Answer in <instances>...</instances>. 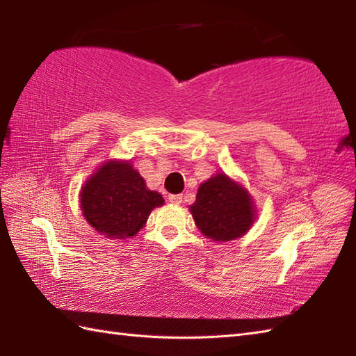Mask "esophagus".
I'll return each mask as SVG.
<instances>
[{
    "mask_svg": "<svg viewBox=\"0 0 356 356\" xmlns=\"http://www.w3.org/2000/svg\"><path fill=\"white\" fill-rule=\"evenodd\" d=\"M168 200H170V203H172V205H180V203H182V195L171 194V195H168Z\"/></svg>",
    "mask_w": 356,
    "mask_h": 356,
    "instance_id": "esophagus-1",
    "label": "esophagus"
}]
</instances>
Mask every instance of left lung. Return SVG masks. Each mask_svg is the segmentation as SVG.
<instances>
[{
	"instance_id": "obj_1",
	"label": "left lung",
	"mask_w": 356,
	"mask_h": 356,
	"mask_svg": "<svg viewBox=\"0 0 356 356\" xmlns=\"http://www.w3.org/2000/svg\"><path fill=\"white\" fill-rule=\"evenodd\" d=\"M195 226L213 241L243 237L257 218V207L246 188L222 171L202 182L190 207Z\"/></svg>"
}]
</instances>
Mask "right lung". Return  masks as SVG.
<instances>
[{"label":"right lung","mask_w":356,"mask_h":356,"mask_svg":"<svg viewBox=\"0 0 356 356\" xmlns=\"http://www.w3.org/2000/svg\"><path fill=\"white\" fill-rule=\"evenodd\" d=\"M81 211L92 228L105 238H131L145 226L162 194L148 190L130 161L110 159L93 171L79 191Z\"/></svg>","instance_id":"1"}]
</instances>
